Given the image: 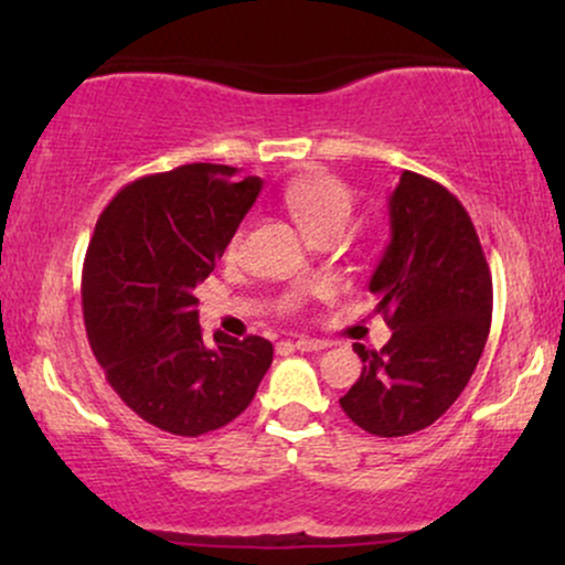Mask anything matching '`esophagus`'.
<instances>
[{"label": "esophagus", "mask_w": 565, "mask_h": 565, "mask_svg": "<svg viewBox=\"0 0 565 565\" xmlns=\"http://www.w3.org/2000/svg\"><path fill=\"white\" fill-rule=\"evenodd\" d=\"M291 345L300 350V353H319V350L329 348V342L327 340H313V337H300V340L291 342Z\"/></svg>", "instance_id": "1"}]
</instances>
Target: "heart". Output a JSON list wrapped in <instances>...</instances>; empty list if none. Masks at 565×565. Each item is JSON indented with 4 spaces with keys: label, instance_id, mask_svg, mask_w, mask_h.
<instances>
[{
    "label": "heart",
    "instance_id": "heart-1",
    "mask_svg": "<svg viewBox=\"0 0 565 565\" xmlns=\"http://www.w3.org/2000/svg\"><path fill=\"white\" fill-rule=\"evenodd\" d=\"M284 204H287V210L308 233L323 231L329 225L345 228L350 212H353V191L337 174L313 170L300 174V178H295L284 188ZM242 236L244 231L233 233L228 242V255H236Z\"/></svg>",
    "mask_w": 565,
    "mask_h": 565
}]
</instances>
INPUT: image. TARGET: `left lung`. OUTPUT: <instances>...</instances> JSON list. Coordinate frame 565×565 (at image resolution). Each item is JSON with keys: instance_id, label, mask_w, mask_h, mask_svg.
Masks as SVG:
<instances>
[{"instance_id": "1", "label": "left lung", "mask_w": 565, "mask_h": 565, "mask_svg": "<svg viewBox=\"0 0 565 565\" xmlns=\"http://www.w3.org/2000/svg\"><path fill=\"white\" fill-rule=\"evenodd\" d=\"M387 212L391 242L369 291L393 337L382 350L355 342L364 372L340 406L372 436L398 438L436 423L465 391L489 337L494 291L476 225L444 185L404 170Z\"/></svg>"}]
</instances>
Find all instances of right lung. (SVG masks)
Wrapping results in <instances>:
<instances>
[{
	"label": "right lung",
	"mask_w": 565,
	"mask_h": 565,
	"mask_svg": "<svg viewBox=\"0 0 565 565\" xmlns=\"http://www.w3.org/2000/svg\"><path fill=\"white\" fill-rule=\"evenodd\" d=\"M236 167L183 164L121 188L97 217L82 270L89 348L148 425L196 438L233 423L274 361L265 337L199 327L196 287L260 193Z\"/></svg>",
	"instance_id": "obj_1"
}]
</instances>
